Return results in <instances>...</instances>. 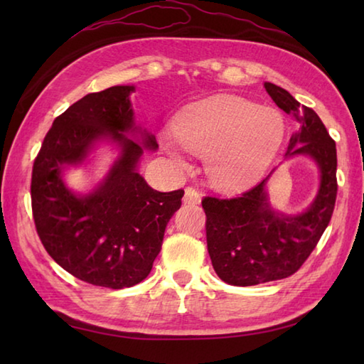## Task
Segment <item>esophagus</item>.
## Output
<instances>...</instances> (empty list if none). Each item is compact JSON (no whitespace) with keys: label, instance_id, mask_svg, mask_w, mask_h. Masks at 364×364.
Wrapping results in <instances>:
<instances>
[{"label":"esophagus","instance_id":"esophagus-1","mask_svg":"<svg viewBox=\"0 0 364 364\" xmlns=\"http://www.w3.org/2000/svg\"><path fill=\"white\" fill-rule=\"evenodd\" d=\"M183 202L186 205H198L200 203V192L194 188H186V191H184Z\"/></svg>","mask_w":364,"mask_h":364}]
</instances>
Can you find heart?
Returning a JSON list of instances; mask_svg holds the SVG:
<instances>
[{
  "label": "heart",
  "instance_id": "obj_1",
  "mask_svg": "<svg viewBox=\"0 0 364 364\" xmlns=\"http://www.w3.org/2000/svg\"><path fill=\"white\" fill-rule=\"evenodd\" d=\"M284 137L286 120L275 107L218 95L183 109L173 122V134H162L159 142L180 168L188 167L184 150L203 158L211 186L237 194L266 175Z\"/></svg>",
  "mask_w": 364,
  "mask_h": 364
}]
</instances>
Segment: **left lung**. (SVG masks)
Returning <instances> with one entry per match:
<instances>
[{"instance_id":"8db88e82","label":"left lung","mask_w":364,"mask_h":364,"mask_svg":"<svg viewBox=\"0 0 364 364\" xmlns=\"http://www.w3.org/2000/svg\"><path fill=\"white\" fill-rule=\"evenodd\" d=\"M264 87L297 122L284 159L310 158L319 186L311 203L296 214L278 211L270 202L267 184L277 168L241 197L203 200L208 253L220 280L233 286L282 280L297 272L326 231L336 200V145L319 115L280 86L264 82Z\"/></svg>"}]
</instances>
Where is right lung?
<instances>
[{
    "mask_svg": "<svg viewBox=\"0 0 364 364\" xmlns=\"http://www.w3.org/2000/svg\"><path fill=\"white\" fill-rule=\"evenodd\" d=\"M134 86L82 97L53 122L33 167L31 200L38 237L50 257L80 280L122 289L141 283L161 252L183 189L159 192L139 173L156 137L136 123ZM102 144L116 156L90 191L68 186L70 168H87Z\"/></svg>",
    "mask_w": 364,
    "mask_h": 364,
    "instance_id": "right-lung-1",
    "label": "right lung"
}]
</instances>
